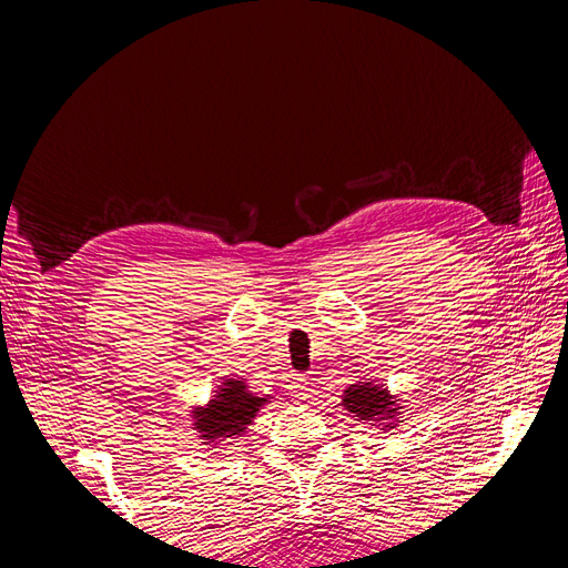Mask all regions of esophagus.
I'll return each instance as SVG.
<instances>
[{
    "mask_svg": "<svg viewBox=\"0 0 568 568\" xmlns=\"http://www.w3.org/2000/svg\"><path fill=\"white\" fill-rule=\"evenodd\" d=\"M291 388H294V400L296 403H305L307 398H311V384H307L305 376H296L294 386H291Z\"/></svg>",
    "mask_w": 568,
    "mask_h": 568,
    "instance_id": "esophagus-1",
    "label": "esophagus"
}]
</instances>
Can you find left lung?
I'll use <instances>...</instances> for the list:
<instances>
[{
  "mask_svg": "<svg viewBox=\"0 0 568 568\" xmlns=\"http://www.w3.org/2000/svg\"><path fill=\"white\" fill-rule=\"evenodd\" d=\"M341 405L357 419L372 422V426H382V432H390L400 422V407L395 395H390L388 388L374 382L351 384L341 395Z\"/></svg>",
  "mask_w": 568,
  "mask_h": 568,
  "instance_id": "8db88e82",
  "label": "left lung"
}]
</instances>
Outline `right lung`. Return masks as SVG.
Instances as JSON below:
<instances>
[{"instance_id": "1", "label": "right lung", "mask_w": 568, "mask_h": 568, "mask_svg": "<svg viewBox=\"0 0 568 568\" xmlns=\"http://www.w3.org/2000/svg\"><path fill=\"white\" fill-rule=\"evenodd\" d=\"M265 403H270L267 395H255L246 379H225L209 403L192 409L194 432L205 445H220L242 436Z\"/></svg>"}]
</instances>
